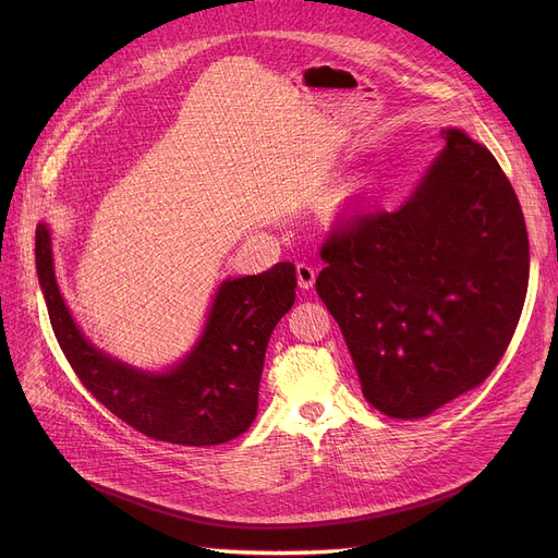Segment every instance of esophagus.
I'll return each mask as SVG.
<instances>
[{
    "mask_svg": "<svg viewBox=\"0 0 558 558\" xmlns=\"http://www.w3.org/2000/svg\"><path fill=\"white\" fill-rule=\"evenodd\" d=\"M296 276H299V287L301 289H310L316 280V271L314 267H310V264H296Z\"/></svg>",
    "mask_w": 558,
    "mask_h": 558,
    "instance_id": "obj_1",
    "label": "esophagus"
}]
</instances>
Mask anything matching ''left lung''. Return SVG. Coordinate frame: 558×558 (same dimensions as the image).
<instances>
[{"instance_id": "1", "label": "left lung", "mask_w": 558, "mask_h": 558, "mask_svg": "<svg viewBox=\"0 0 558 558\" xmlns=\"http://www.w3.org/2000/svg\"><path fill=\"white\" fill-rule=\"evenodd\" d=\"M446 146L398 210H357L320 246L316 291L339 324L364 398L421 418L480 387L502 360L530 284L518 196L486 146Z\"/></svg>"}]
</instances>
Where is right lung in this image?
<instances>
[{
    "instance_id": "obj_1",
    "label": "right lung",
    "mask_w": 558,
    "mask_h": 558,
    "mask_svg": "<svg viewBox=\"0 0 558 558\" xmlns=\"http://www.w3.org/2000/svg\"><path fill=\"white\" fill-rule=\"evenodd\" d=\"M36 269L58 345L81 385L117 418L156 441L196 448L251 427L269 337L296 299L294 264L226 280L198 345L165 375L124 366L83 339L58 291L45 226L36 230Z\"/></svg>"
}]
</instances>
